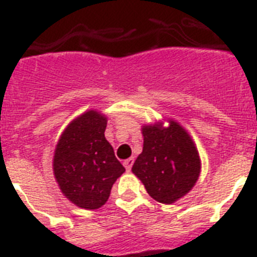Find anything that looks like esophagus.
<instances>
[{"label":"esophagus","mask_w":257,"mask_h":257,"mask_svg":"<svg viewBox=\"0 0 257 257\" xmlns=\"http://www.w3.org/2000/svg\"><path fill=\"white\" fill-rule=\"evenodd\" d=\"M133 162H135V158H133V157L128 158V160H125V161H124V166H125V169L128 170V172L131 170V169H132Z\"/></svg>","instance_id":"34e87169"}]
</instances>
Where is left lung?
<instances>
[{
  "label": "left lung",
  "mask_w": 257,
  "mask_h": 257,
  "mask_svg": "<svg viewBox=\"0 0 257 257\" xmlns=\"http://www.w3.org/2000/svg\"><path fill=\"white\" fill-rule=\"evenodd\" d=\"M144 148L132 172L148 194L160 203L172 204L193 189L201 173V160L189 133L169 120L144 125Z\"/></svg>",
  "instance_id": "left-lung-1"
}]
</instances>
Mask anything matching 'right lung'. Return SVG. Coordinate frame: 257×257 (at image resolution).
Listing matches in <instances>:
<instances>
[{
  "instance_id": "obj_1",
  "label": "right lung",
  "mask_w": 257,
  "mask_h": 257,
  "mask_svg": "<svg viewBox=\"0 0 257 257\" xmlns=\"http://www.w3.org/2000/svg\"><path fill=\"white\" fill-rule=\"evenodd\" d=\"M105 128L104 114L87 110L67 125L54 153V176L62 193L85 210L101 207L125 172L105 140Z\"/></svg>"
}]
</instances>
